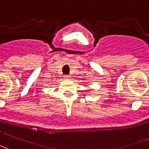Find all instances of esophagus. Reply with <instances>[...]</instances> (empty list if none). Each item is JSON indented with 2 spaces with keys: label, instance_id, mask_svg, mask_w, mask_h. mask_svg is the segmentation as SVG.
Returning <instances> with one entry per match:
<instances>
[{
  "label": "esophagus",
  "instance_id": "esophagus-1",
  "mask_svg": "<svg viewBox=\"0 0 149 149\" xmlns=\"http://www.w3.org/2000/svg\"><path fill=\"white\" fill-rule=\"evenodd\" d=\"M64 79H70V76H69V75H64Z\"/></svg>",
  "mask_w": 149,
  "mask_h": 149
}]
</instances>
